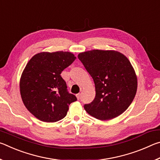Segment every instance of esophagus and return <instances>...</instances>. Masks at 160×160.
<instances>
[{"mask_svg": "<svg viewBox=\"0 0 160 160\" xmlns=\"http://www.w3.org/2000/svg\"><path fill=\"white\" fill-rule=\"evenodd\" d=\"M80 95H81V94H80V93H78V94H76V97H77L78 99H80Z\"/></svg>", "mask_w": 160, "mask_h": 160, "instance_id": "34e87169", "label": "esophagus"}]
</instances>
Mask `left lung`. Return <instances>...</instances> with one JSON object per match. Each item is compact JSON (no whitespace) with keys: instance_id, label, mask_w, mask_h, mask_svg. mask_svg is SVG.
<instances>
[{"instance_id":"obj_1","label":"left lung","mask_w":160,"mask_h":160,"mask_svg":"<svg viewBox=\"0 0 160 160\" xmlns=\"http://www.w3.org/2000/svg\"><path fill=\"white\" fill-rule=\"evenodd\" d=\"M95 85L96 95L84 108L100 120L117 117L128 109L137 91L135 70L125 56L116 51L92 50L78 54Z\"/></svg>"}]
</instances>
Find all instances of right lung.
<instances>
[{
	"label": "right lung",
	"mask_w": 160,
	"mask_h": 160,
	"mask_svg": "<svg viewBox=\"0 0 160 160\" xmlns=\"http://www.w3.org/2000/svg\"><path fill=\"white\" fill-rule=\"evenodd\" d=\"M76 57L70 52H42L34 55L21 75L22 102L29 112L40 121L56 122L66 116L69 105L77 100L68 92L61 76Z\"/></svg>",
	"instance_id": "1"
}]
</instances>
